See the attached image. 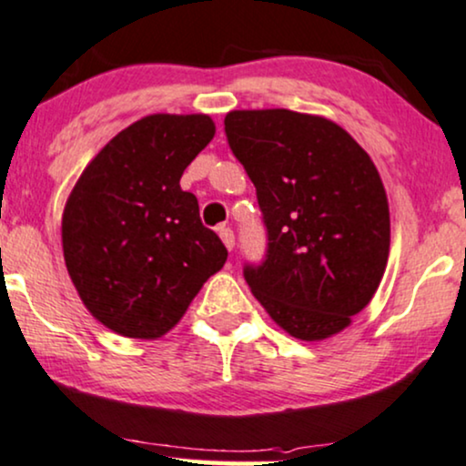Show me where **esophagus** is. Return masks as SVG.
<instances>
[{"mask_svg": "<svg viewBox=\"0 0 466 466\" xmlns=\"http://www.w3.org/2000/svg\"><path fill=\"white\" fill-rule=\"evenodd\" d=\"M217 232H219V237H221V240H223V245L228 247L229 251L234 249V232L229 228H226V226H221L219 229H217Z\"/></svg>", "mask_w": 466, "mask_h": 466, "instance_id": "1", "label": "esophagus"}]
</instances>
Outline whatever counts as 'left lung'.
I'll list each match as a JSON object with an SVG mask.
<instances>
[{
  "mask_svg": "<svg viewBox=\"0 0 466 466\" xmlns=\"http://www.w3.org/2000/svg\"><path fill=\"white\" fill-rule=\"evenodd\" d=\"M226 135L267 226V260L245 267L253 297L297 339L344 331L390 258V202L372 158L339 125L290 109L229 111Z\"/></svg>",
  "mask_w": 466,
  "mask_h": 466,
  "instance_id": "8db88e82",
  "label": "left lung"
}]
</instances>
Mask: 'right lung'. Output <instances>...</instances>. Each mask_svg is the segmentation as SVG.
I'll use <instances>...</instances> for the list:
<instances>
[{"instance_id": "obj_1", "label": "right lung", "mask_w": 466, "mask_h": 466, "mask_svg": "<svg viewBox=\"0 0 466 466\" xmlns=\"http://www.w3.org/2000/svg\"><path fill=\"white\" fill-rule=\"evenodd\" d=\"M215 137L206 114H152L87 163L62 215L68 275L87 311L117 335L157 339L178 325L228 249L199 221L182 172Z\"/></svg>"}]
</instances>
